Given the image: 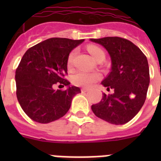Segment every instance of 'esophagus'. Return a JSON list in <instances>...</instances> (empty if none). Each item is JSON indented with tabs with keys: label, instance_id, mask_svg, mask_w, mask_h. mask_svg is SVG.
<instances>
[{
	"label": "esophagus",
	"instance_id": "obj_1",
	"mask_svg": "<svg viewBox=\"0 0 161 161\" xmlns=\"http://www.w3.org/2000/svg\"><path fill=\"white\" fill-rule=\"evenodd\" d=\"M89 90L88 89H86V88H82L81 89V93H86L87 91Z\"/></svg>",
	"mask_w": 161,
	"mask_h": 161
}]
</instances>
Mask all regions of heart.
Returning a JSON list of instances; mask_svg holds the SVG:
<instances>
[{
    "instance_id": "obj_1",
    "label": "heart",
    "mask_w": 161,
    "mask_h": 161,
    "mask_svg": "<svg viewBox=\"0 0 161 161\" xmlns=\"http://www.w3.org/2000/svg\"><path fill=\"white\" fill-rule=\"evenodd\" d=\"M88 51L95 60H97L100 58L105 57V52L102 48L95 45H89L87 47ZM77 53V50L74 49L69 53L68 57V64L71 65L73 59ZM101 79V74L98 72H87L84 71H79L72 76V83L76 86L80 87H90L94 83Z\"/></svg>"
}]
</instances>
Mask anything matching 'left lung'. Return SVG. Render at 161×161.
<instances>
[{"mask_svg": "<svg viewBox=\"0 0 161 161\" xmlns=\"http://www.w3.org/2000/svg\"><path fill=\"white\" fill-rule=\"evenodd\" d=\"M107 50L111 71L102 82L112 94L104 93L100 102L91 106L97 117L108 123H128L140 110L150 83L147 57L133 42L120 37L91 38Z\"/></svg>", "mask_w": 161, "mask_h": 161, "instance_id": "1", "label": "left lung"}]
</instances>
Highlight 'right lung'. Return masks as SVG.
<instances>
[{
  "label": "right lung",
  "mask_w": 161,
  "mask_h": 161,
  "mask_svg": "<svg viewBox=\"0 0 161 161\" xmlns=\"http://www.w3.org/2000/svg\"><path fill=\"white\" fill-rule=\"evenodd\" d=\"M82 42L84 39L48 38L24 54L15 72L16 94L21 107L32 120L48 123L60 119L70 109L73 97L80 93V88L70 86L64 76L68 55ZM59 83L68 89L55 91L53 87Z\"/></svg>",
  "instance_id": "add662e5"
}]
</instances>
